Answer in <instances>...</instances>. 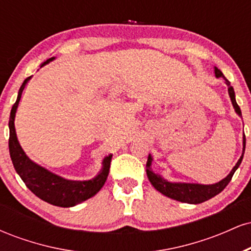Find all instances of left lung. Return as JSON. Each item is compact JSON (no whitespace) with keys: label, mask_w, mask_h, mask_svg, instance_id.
<instances>
[{"label":"left lung","mask_w":251,"mask_h":251,"mask_svg":"<svg viewBox=\"0 0 251 251\" xmlns=\"http://www.w3.org/2000/svg\"><path fill=\"white\" fill-rule=\"evenodd\" d=\"M214 70H215L216 77H223V79L226 80V83L227 86V93H229L230 100H231V103L232 106H234L235 112L238 114V116L242 117L240 106H238L237 102H236L235 91L234 88H232V86L230 85L229 80L223 75V73H222L217 67H214ZM244 151H246V135L243 134V150H242V155L240 157V159L237 160L236 165L232 168L231 171H230V174L227 175L226 178H223V179L218 181V183L209 184V185H205V184H197V183L169 181L168 179H165L163 176L154 174V172L152 171L151 165H152V160H153V158H152L151 154H149L148 163H146V175H148L150 183L153 185V188L157 190V191H159L160 194L166 196V197L171 198V200L181 201V203L200 204L210 200V198L215 197L216 195H218L220 192H222L224 189H226V186L229 184V181L231 180L235 171L238 169V166L241 165L242 159H243Z\"/></svg>","instance_id":"left-lung-1"}]
</instances>
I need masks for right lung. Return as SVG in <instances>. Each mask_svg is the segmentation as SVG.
Listing matches in <instances>:
<instances>
[{
  "label": "right lung",
  "instance_id": "obj_1",
  "mask_svg": "<svg viewBox=\"0 0 251 251\" xmlns=\"http://www.w3.org/2000/svg\"><path fill=\"white\" fill-rule=\"evenodd\" d=\"M55 57H50L47 61L41 65L50 63ZM31 79V76L25 80L22 86L19 89L16 102L13 105L10 111L9 118V153L11 162H13L14 168H15L17 175L21 177L28 189L37 196L40 200L47 201L55 206H61V208H71L75 206L82 201L89 200L93 197L97 192L100 191L105 184L109 172V166H111L112 154L106 155L102 159L101 169L94 176L92 179L88 180H71L57 176L50 170L42 168L41 165L36 164L30 159L24 149L20 145L19 139L16 135L15 129V116L16 109L19 107V102L21 100L22 92L27 85V82Z\"/></svg>",
  "mask_w": 251,
  "mask_h": 251
}]
</instances>
